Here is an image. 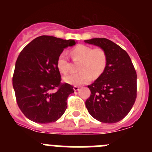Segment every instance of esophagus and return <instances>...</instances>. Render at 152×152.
<instances>
[{
	"mask_svg": "<svg viewBox=\"0 0 152 152\" xmlns=\"http://www.w3.org/2000/svg\"><path fill=\"white\" fill-rule=\"evenodd\" d=\"M73 90H74V91H78L79 90V86H74L73 87Z\"/></svg>",
	"mask_w": 152,
	"mask_h": 152,
	"instance_id": "1",
	"label": "esophagus"
}]
</instances>
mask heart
Returning a JSON list of instances; mask_svg holds the SVG:
<instances>
[{
    "instance_id": "1",
    "label": "heart",
    "mask_w": 152,
    "mask_h": 152,
    "mask_svg": "<svg viewBox=\"0 0 152 152\" xmlns=\"http://www.w3.org/2000/svg\"><path fill=\"white\" fill-rule=\"evenodd\" d=\"M73 59H81L79 64V72L71 73L63 78L70 85L79 86L90 82L92 76L94 78L100 76L104 70L107 62V53L101 48L93 49L85 45H79L71 50ZM56 65L61 73L66 74L70 70V63L66 52L59 55Z\"/></svg>"
}]
</instances>
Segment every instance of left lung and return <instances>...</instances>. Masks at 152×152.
<instances>
[{
    "mask_svg": "<svg viewBox=\"0 0 152 152\" xmlns=\"http://www.w3.org/2000/svg\"><path fill=\"white\" fill-rule=\"evenodd\" d=\"M103 49L107 65L99 77L88 85L91 94L85 102L89 113L99 121L114 124L127 115L137 97V74L128 53L106 38L85 40Z\"/></svg>",
    "mask_w": 152,
    "mask_h": 152,
    "instance_id": "obj_1",
    "label": "left lung"
}]
</instances>
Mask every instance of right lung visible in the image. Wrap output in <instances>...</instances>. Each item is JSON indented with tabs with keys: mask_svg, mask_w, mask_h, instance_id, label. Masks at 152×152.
I'll return each mask as SVG.
<instances>
[{
	"mask_svg": "<svg viewBox=\"0 0 152 152\" xmlns=\"http://www.w3.org/2000/svg\"><path fill=\"white\" fill-rule=\"evenodd\" d=\"M73 39L38 37L20 53L12 78L17 103L24 115L39 124L55 122L67 109V99L74 93L69 84H61L56 65L59 55ZM57 87L56 92L53 90Z\"/></svg>",
	"mask_w": 152,
	"mask_h": 152,
	"instance_id": "right-lung-1",
	"label": "right lung"
}]
</instances>
